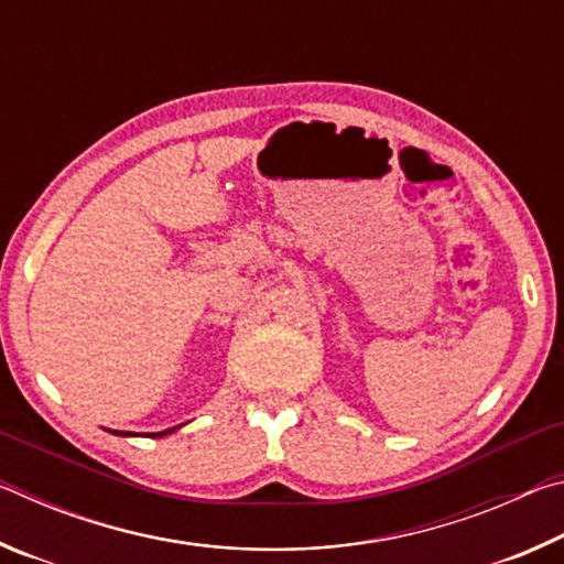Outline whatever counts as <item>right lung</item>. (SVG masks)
<instances>
[{"instance_id":"add662e5","label":"right lung","mask_w":564,"mask_h":564,"mask_svg":"<svg viewBox=\"0 0 564 564\" xmlns=\"http://www.w3.org/2000/svg\"><path fill=\"white\" fill-rule=\"evenodd\" d=\"M174 431H178V425L176 427H169V431H161V433H151V437H164V435H169V433H174ZM113 435H131V433H127V431H111Z\"/></svg>"}]
</instances>
